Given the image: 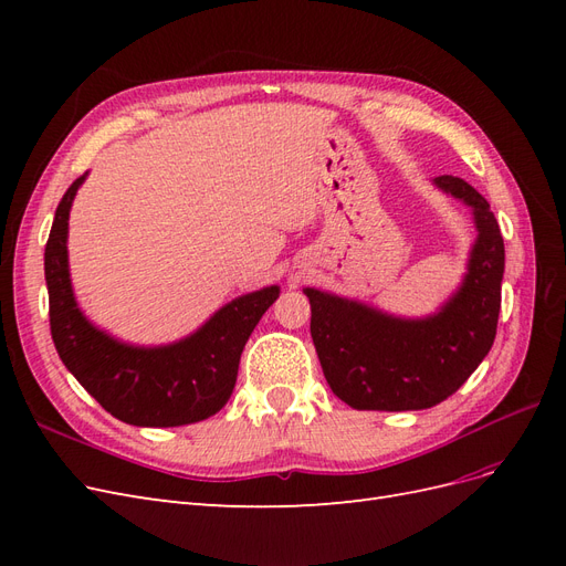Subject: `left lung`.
<instances>
[{"mask_svg": "<svg viewBox=\"0 0 566 566\" xmlns=\"http://www.w3.org/2000/svg\"><path fill=\"white\" fill-rule=\"evenodd\" d=\"M434 186L472 208L468 271L437 314L401 318L364 302L304 287L312 339L335 397L356 410H422L449 399L484 361L501 312L505 245L482 193L451 175Z\"/></svg>", "mask_w": 566, "mask_h": 566, "instance_id": "left-lung-1", "label": "left lung"}]
</instances>
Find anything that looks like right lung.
Segmentation results:
<instances>
[{
    "label": "right lung",
    "mask_w": 566,
    "mask_h": 566,
    "mask_svg": "<svg viewBox=\"0 0 566 566\" xmlns=\"http://www.w3.org/2000/svg\"><path fill=\"white\" fill-rule=\"evenodd\" d=\"M84 172L61 198L44 248L49 323L65 368L117 420L136 427L200 422L227 406L248 337L281 295L269 285L221 306L177 342L139 347L113 337L82 314L67 266V219Z\"/></svg>",
    "instance_id": "right-lung-1"
}]
</instances>
